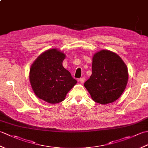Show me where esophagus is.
I'll return each mask as SVG.
<instances>
[{"mask_svg":"<svg viewBox=\"0 0 148 148\" xmlns=\"http://www.w3.org/2000/svg\"><path fill=\"white\" fill-rule=\"evenodd\" d=\"M79 81H80V83H84V81H85V78L84 77H81V78H80V79H79Z\"/></svg>","mask_w":148,"mask_h":148,"instance_id":"1","label":"esophagus"}]
</instances>
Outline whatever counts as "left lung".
I'll list each match as a JSON object with an SVG mask.
<instances>
[{"label": "left lung", "instance_id": "obj_1", "mask_svg": "<svg viewBox=\"0 0 148 148\" xmlns=\"http://www.w3.org/2000/svg\"><path fill=\"white\" fill-rule=\"evenodd\" d=\"M128 79V69L120 56L102 49L93 56L92 74L84 86L93 100L105 105L119 98L126 88Z\"/></svg>", "mask_w": 148, "mask_h": 148}]
</instances>
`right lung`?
<instances>
[{"instance_id":"1","label":"right lung","mask_w":148,"mask_h":148,"mask_svg":"<svg viewBox=\"0 0 148 148\" xmlns=\"http://www.w3.org/2000/svg\"><path fill=\"white\" fill-rule=\"evenodd\" d=\"M65 56L60 50L49 49L41 53L31 65L30 83L39 99L52 104L60 102L77 83L63 67Z\"/></svg>"}]
</instances>
